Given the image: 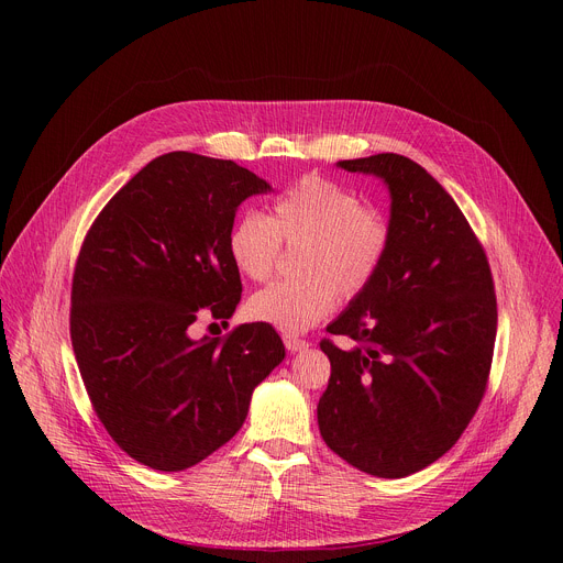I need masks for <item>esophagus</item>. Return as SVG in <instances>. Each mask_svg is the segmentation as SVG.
Segmentation results:
<instances>
[{"mask_svg": "<svg viewBox=\"0 0 563 563\" xmlns=\"http://www.w3.org/2000/svg\"><path fill=\"white\" fill-rule=\"evenodd\" d=\"M283 342H285V346H287V351H303V349H308L310 346V342H306V340H301V338H297V335H283Z\"/></svg>", "mask_w": 563, "mask_h": 563, "instance_id": "34e87169", "label": "esophagus"}]
</instances>
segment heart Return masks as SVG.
<instances>
[{"label": "heart", "instance_id": "1", "mask_svg": "<svg viewBox=\"0 0 563 563\" xmlns=\"http://www.w3.org/2000/svg\"><path fill=\"white\" fill-rule=\"evenodd\" d=\"M299 246L301 278L276 280L253 294L249 312L285 333H303L344 299L374 283L393 244V223L361 194L321 175H306L278 194L269 214L246 212L228 230L232 264L251 280L276 272L280 251Z\"/></svg>", "mask_w": 563, "mask_h": 563}]
</instances>
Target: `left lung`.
I'll use <instances>...</instances> for the list:
<instances>
[{
  "instance_id": "1",
  "label": "left lung",
  "mask_w": 563,
  "mask_h": 563,
  "mask_svg": "<svg viewBox=\"0 0 563 563\" xmlns=\"http://www.w3.org/2000/svg\"><path fill=\"white\" fill-rule=\"evenodd\" d=\"M383 177L393 244L374 283L327 329L331 378L317 404L327 445L349 465L399 479L450 452L484 399L497 333L490 264L452 196L412 159L338 162Z\"/></svg>"
}]
</instances>
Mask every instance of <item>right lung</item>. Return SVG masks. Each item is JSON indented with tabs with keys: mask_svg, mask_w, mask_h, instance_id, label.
<instances>
[{
	"mask_svg": "<svg viewBox=\"0 0 563 563\" xmlns=\"http://www.w3.org/2000/svg\"><path fill=\"white\" fill-rule=\"evenodd\" d=\"M269 185L230 159L175 151L143 166L88 228L70 291V340L96 416L134 461L187 470L242 429L251 395L285 358L274 327L191 340L200 310L242 299L228 230Z\"/></svg>",
	"mask_w": 563,
	"mask_h": 563,
	"instance_id": "1",
	"label": "right lung"
}]
</instances>
